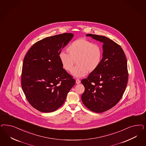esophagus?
<instances>
[{
    "label": "esophagus",
    "instance_id": "obj_1",
    "mask_svg": "<svg viewBox=\"0 0 146 146\" xmlns=\"http://www.w3.org/2000/svg\"><path fill=\"white\" fill-rule=\"evenodd\" d=\"M80 83V79L77 78V79L76 80V84H79V83Z\"/></svg>",
    "mask_w": 146,
    "mask_h": 146
}]
</instances>
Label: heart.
<instances>
[{
	"instance_id": "obj_1",
	"label": "heart",
	"mask_w": 146,
	"mask_h": 146,
	"mask_svg": "<svg viewBox=\"0 0 146 146\" xmlns=\"http://www.w3.org/2000/svg\"><path fill=\"white\" fill-rule=\"evenodd\" d=\"M66 54L61 52L58 59L64 70L70 71L74 64H77L72 71V75L77 77L85 75L88 71L96 70L100 66L103 57V49L97 43L85 38H79L72 42L66 49Z\"/></svg>"
}]
</instances>
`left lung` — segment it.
Wrapping results in <instances>:
<instances>
[{"label": "left lung", "mask_w": 146, "mask_h": 146, "mask_svg": "<svg viewBox=\"0 0 146 146\" xmlns=\"http://www.w3.org/2000/svg\"><path fill=\"white\" fill-rule=\"evenodd\" d=\"M86 36L103 43V57L99 67L81 81L85 87L82 100L90 111L102 113L122 98L128 78L127 60L122 48L113 40L95 34Z\"/></svg>", "instance_id": "1"}]
</instances>
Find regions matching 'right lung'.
Listing matches in <instances>:
<instances>
[{"mask_svg": "<svg viewBox=\"0 0 146 146\" xmlns=\"http://www.w3.org/2000/svg\"><path fill=\"white\" fill-rule=\"evenodd\" d=\"M73 36L65 33L44 38L34 43L24 57L21 87L29 103L40 112H52L60 108L75 84L58 59Z\"/></svg>", "mask_w": 146, "mask_h": 146, "instance_id": "obj_1", "label": "right lung"}]
</instances>
